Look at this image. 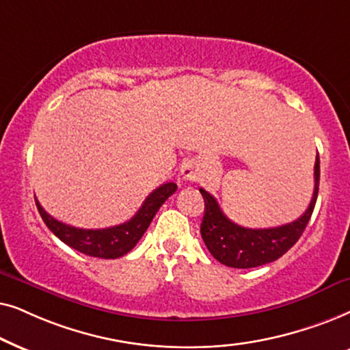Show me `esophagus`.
<instances>
[{"instance_id": "34e87169", "label": "esophagus", "mask_w": 350, "mask_h": 350, "mask_svg": "<svg viewBox=\"0 0 350 350\" xmlns=\"http://www.w3.org/2000/svg\"><path fill=\"white\" fill-rule=\"evenodd\" d=\"M180 176H183L185 180H190V183L197 180L200 176V170H198L197 163H195L193 160L184 161L183 167H180Z\"/></svg>"}]
</instances>
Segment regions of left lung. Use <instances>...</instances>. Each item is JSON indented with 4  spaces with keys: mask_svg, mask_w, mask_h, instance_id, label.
Wrapping results in <instances>:
<instances>
[{
    "mask_svg": "<svg viewBox=\"0 0 350 350\" xmlns=\"http://www.w3.org/2000/svg\"><path fill=\"white\" fill-rule=\"evenodd\" d=\"M314 195L309 208L301 217L285 226L270 229H246L232 222L211 193L200 189L204 200V216L202 221V239L214 259L234 269H251L277 260L299 240L307 222L314 213L320 183V158L317 153L314 166Z\"/></svg>",
    "mask_w": 350,
    "mask_h": 350,
    "instance_id": "1",
    "label": "left lung"
}]
</instances>
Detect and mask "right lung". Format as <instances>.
I'll return each instance as SVG.
<instances>
[{
    "instance_id": "right-lung-1",
    "label": "right lung",
    "mask_w": 350,
    "mask_h": 350,
    "mask_svg": "<svg viewBox=\"0 0 350 350\" xmlns=\"http://www.w3.org/2000/svg\"><path fill=\"white\" fill-rule=\"evenodd\" d=\"M178 190V185L174 183H166L146 198L139 211L134 214V217L129 219L128 222L120 224V226L107 227V229H78L68 224H64L54 219L41 206L38 200L35 198L36 208H38L40 216L48 229L62 240L70 248L80 251L86 256L100 259H116L129 253L137 241L142 239L146 230L150 226L152 219L163 203Z\"/></svg>"
}]
</instances>
